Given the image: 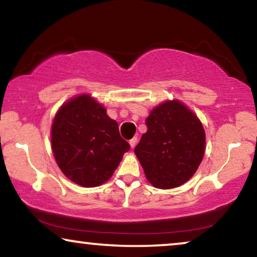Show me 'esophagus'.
<instances>
[{"label":"esophagus","mask_w":257,"mask_h":257,"mask_svg":"<svg viewBox=\"0 0 257 257\" xmlns=\"http://www.w3.org/2000/svg\"><path fill=\"white\" fill-rule=\"evenodd\" d=\"M137 142H138L137 137H135V138H132L131 140H130V146H131V149H135V146L137 145Z\"/></svg>","instance_id":"obj_1"}]
</instances>
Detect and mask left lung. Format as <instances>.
<instances>
[{"instance_id":"left-lung-1","label":"left lung","mask_w":257,"mask_h":257,"mask_svg":"<svg viewBox=\"0 0 257 257\" xmlns=\"http://www.w3.org/2000/svg\"><path fill=\"white\" fill-rule=\"evenodd\" d=\"M135 153L146 179L160 189L175 188L188 181L205 154L206 135L200 119L180 100H166L146 118Z\"/></svg>"}]
</instances>
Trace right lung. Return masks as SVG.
I'll return each mask as SVG.
<instances>
[{
	"instance_id": "add662e5",
	"label": "right lung",
	"mask_w": 257,
	"mask_h": 257,
	"mask_svg": "<svg viewBox=\"0 0 257 257\" xmlns=\"http://www.w3.org/2000/svg\"><path fill=\"white\" fill-rule=\"evenodd\" d=\"M51 149L66 178L83 187H97L112 177L130 145L106 108L91 94H79L56 113Z\"/></svg>"
}]
</instances>
